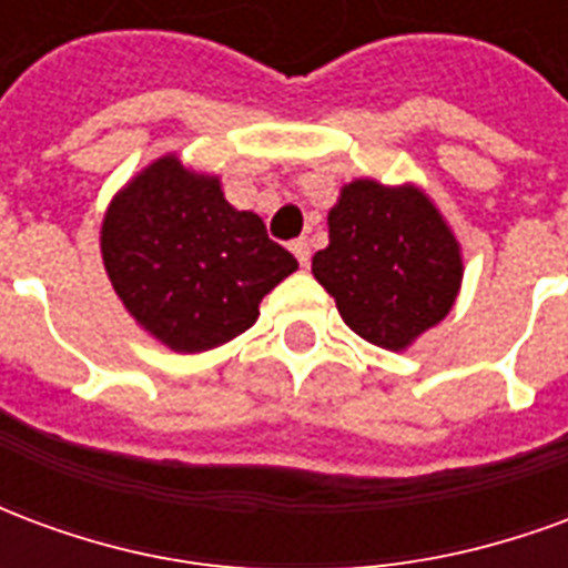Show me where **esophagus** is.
Returning <instances> with one entry per match:
<instances>
[{"instance_id":"1","label":"esophagus","mask_w":568,"mask_h":568,"mask_svg":"<svg viewBox=\"0 0 568 568\" xmlns=\"http://www.w3.org/2000/svg\"><path fill=\"white\" fill-rule=\"evenodd\" d=\"M292 252H295V258L301 261V267H307V264H310V243H307V240H295V243H292Z\"/></svg>"}]
</instances>
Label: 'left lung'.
Returning <instances> with one entry per match:
<instances>
[{"label": "left lung", "mask_w": 568, "mask_h": 568, "mask_svg": "<svg viewBox=\"0 0 568 568\" xmlns=\"http://www.w3.org/2000/svg\"><path fill=\"white\" fill-rule=\"evenodd\" d=\"M463 273L459 240L414 182H346L328 210V246L313 255V276L341 320L362 341L393 353L450 313Z\"/></svg>", "instance_id": "obj_1"}]
</instances>
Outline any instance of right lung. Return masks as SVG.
Listing matches in <instances>:
<instances>
[{
	"mask_svg": "<svg viewBox=\"0 0 568 568\" xmlns=\"http://www.w3.org/2000/svg\"><path fill=\"white\" fill-rule=\"evenodd\" d=\"M109 283L142 332L173 353H206L255 325L261 297L297 271L222 179L175 151L118 191L100 227Z\"/></svg>",
	"mask_w": 568,
	"mask_h": 568,
	"instance_id": "1",
	"label": "right lung"
}]
</instances>
